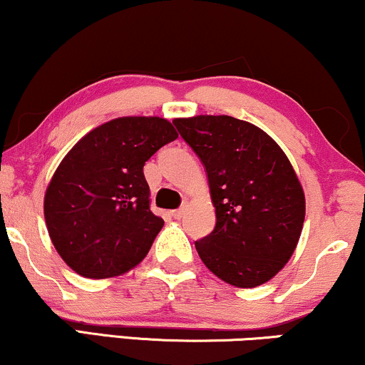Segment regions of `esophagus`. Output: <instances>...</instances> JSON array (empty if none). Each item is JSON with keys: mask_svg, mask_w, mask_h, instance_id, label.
I'll return each instance as SVG.
<instances>
[{"mask_svg": "<svg viewBox=\"0 0 365 365\" xmlns=\"http://www.w3.org/2000/svg\"><path fill=\"white\" fill-rule=\"evenodd\" d=\"M184 213H186V206H181V208H179V210H174L170 215H173L175 220H181L184 217Z\"/></svg>", "mask_w": 365, "mask_h": 365, "instance_id": "34e87169", "label": "esophagus"}]
</instances>
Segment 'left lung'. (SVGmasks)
<instances>
[{
    "instance_id": "obj_1",
    "label": "left lung",
    "mask_w": 365,
    "mask_h": 365,
    "mask_svg": "<svg viewBox=\"0 0 365 365\" xmlns=\"http://www.w3.org/2000/svg\"><path fill=\"white\" fill-rule=\"evenodd\" d=\"M173 123L200 157L217 213L195 242L215 276L237 287L267 282L298 245L304 192L289 159L267 133L233 116L200 115Z\"/></svg>"
}]
</instances>
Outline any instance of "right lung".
Wrapping results in <instances>:
<instances>
[{
  "mask_svg": "<svg viewBox=\"0 0 365 365\" xmlns=\"http://www.w3.org/2000/svg\"><path fill=\"white\" fill-rule=\"evenodd\" d=\"M178 138L168 120L125 116L84 135L45 192L48 235L79 276L105 279L145 257L164 220L148 206L143 165Z\"/></svg>",
  "mask_w": 365,
  "mask_h": 365,
  "instance_id": "1",
  "label": "right lung"
}]
</instances>
